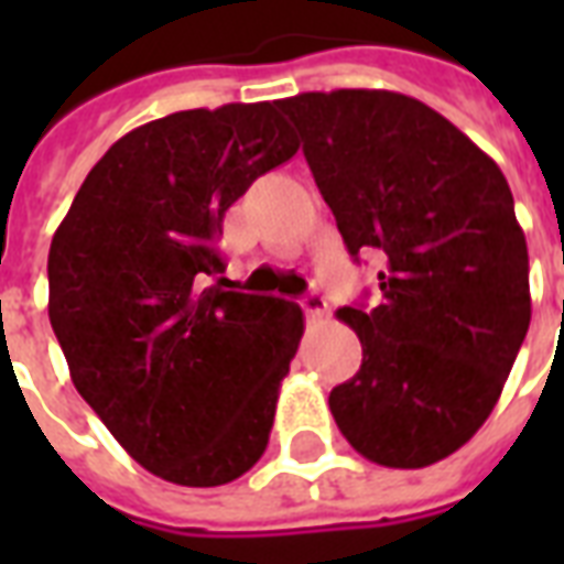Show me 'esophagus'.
I'll return each mask as SVG.
<instances>
[{
	"mask_svg": "<svg viewBox=\"0 0 564 564\" xmlns=\"http://www.w3.org/2000/svg\"><path fill=\"white\" fill-rule=\"evenodd\" d=\"M299 304H301V310H304V316L313 318V322L327 316V301H325V295H318V292H307V295H301Z\"/></svg>",
	"mask_w": 564,
	"mask_h": 564,
	"instance_id": "esophagus-1",
	"label": "esophagus"
}]
</instances>
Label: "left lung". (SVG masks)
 Listing matches in <instances>:
<instances>
[{
  "instance_id": "1",
  "label": "left lung",
  "mask_w": 564,
  "mask_h": 564,
  "mask_svg": "<svg viewBox=\"0 0 564 564\" xmlns=\"http://www.w3.org/2000/svg\"><path fill=\"white\" fill-rule=\"evenodd\" d=\"M348 254L383 251L380 304L336 316L360 371L330 392L357 454L424 468L489 419L530 327V260L498 163L424 101L389 90L281 99Z\"/></svg>"
}]
</instances>
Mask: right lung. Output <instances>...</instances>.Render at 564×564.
<instances>
[{"mask_svg":"<svg viewBox=\"0 0 564 564\" xmlns=\"http://www.w3.org/2000/svg\"><path fill=\"white\" fill-rule=\"evenodd\" d=\"M299 152L272 101L134 128L84 178L48 248V322L119 445L163 480L225 486L263 456L299 304L225 292L230 204Z\"/></svg>","mask_w":564,"mask_h":564,"instance_id":"1","label":"right lung"}]
</instances>
